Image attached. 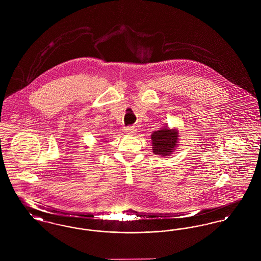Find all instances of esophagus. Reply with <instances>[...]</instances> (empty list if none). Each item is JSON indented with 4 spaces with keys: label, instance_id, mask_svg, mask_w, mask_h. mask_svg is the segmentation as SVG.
Wrapping results in <instances>:
<instances>
[{
    "label": "esophagus",
    "instance_id": "obj_1",
    "mask_svg": "<svg viewBox=\"0 0 261 261\" xmlns=\"http://www.w3.org/2000/svg\"><path fill=\"white\" fill-rule=\"evenodd\" d=\"M124 132L127 135L133 136V135H135V133L137 132V129L135 127H127V128H125Z\"/></svg>",
    "mask_w": 261,
    "mask_h": 261
}]
</instances>
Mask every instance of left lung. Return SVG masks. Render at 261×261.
<instances>
[{
	"mask_svg": "<svg viewBox=\"0 0 261 261\" xmlns=\"http://www.w3.org/2000/svg\"><path fill=\"white\" fill-rule=\"evenodd\" d=\"M150 138L153 153L162 158L169 156L178 145L179 131L176 128L170 129L166 125L158 131H153Z\"/></svg>",
	"mask_w": 261,
	"mask_h": 261,
	"instance_id": "1",
	"label": "left lung"
}]
</instances>
